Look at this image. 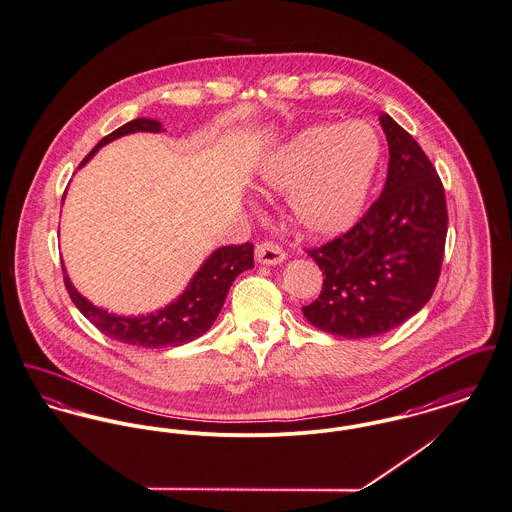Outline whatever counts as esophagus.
<instances>
[{
	"label": "esophagus",
	"mask_w": 512,
	"mask_h": 512,
	"mask_svg": "<svg viewBox=\"0 0 512 512\" xmlns=\"http://www.w3.org/2000/svg\"><path fill=\"white\" fill-rule=\"evenodd\" d=\"M285 260V250L274 240H262L256 244V262L274 266Z\"/></svg>",
	"instance_id": "obj_1"
}]
</instances>
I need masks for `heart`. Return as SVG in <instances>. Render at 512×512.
Wrapping results in <instances>:
<instances>
[{
    "label": "heart",
    "instance_id": "heart-1",
    "mask_svg": "<svg viewBox=\"0 0 512 512\" xmlns=\"http://www.w3.org/2000/svg\"><path fill=\"white\" fill-rule=\"evenodd\" d=\"M381 144L370 125H323L299 133L262 172L264 184L291 195V211L309 233L348 229L362 213Z\"/></svg>",
    "mask_w": 512,
    "mask_h": 512
}]
</instances>
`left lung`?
<instances>
[{
	"label": "left lung",
	"mask_w": 512,
	"mask_h": 512,
	"mask_svg": "<svg viewBox=\"0 0 512 512\" xmlns=\"http://www.w3.org/2000/svg\"><path fill=\"white\" fill-rule=\"evenodd\" d=\"M387 180L360 221L323 246L305 248L323 272L319 297L303 307L319 330L370 338L403 325L432 297L448 233L442 180L420 148L387 113Z\"/></svg>",
	"instance_id": "8db88e82"
}]
</instances>
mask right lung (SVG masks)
Here are the masks:
<instances>
[{"label":"right lung","instance_id":"1","mask_svg":"<svg viewBox=\"0 0 512 512\" xmlns=\"http://www.w3.org/2000/svg\"><path fill=\"white\" fill-rule=\"evenodd\" d=\"M139 131L160 133L164 129L158 121H152V119L129 121L127 125L119 127L117 131L99 140L97 146H93L92 152L82 160L80 166H84L103 144L119 139L123 135L139 133ZM252 266H254V244L244 242V244L223 246L207 258V262L199 268L195 278L191 279L186 293L178 301H174L172 305H168L158 313L139 317V319L115 317L95 307L72 287L66 274H64V285L72 303L80 309V313L93 326H97L105 336L137 348H166V346H182L205 334L215 323L217 315L221 313L227 293L236 276L242 274L244 270H250Z\"/></svg>","mask_w":512,"mask_h":512}]
</instances>
